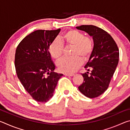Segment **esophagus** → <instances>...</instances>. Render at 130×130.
<instances>
[{
    "label": "esophagus",
    "mask_w": 130,
    "mask_h": 130,
    "mask_svg": "<svg viewBox=\"0 0 130 130\" xmlns=\"http://www.w3.org/2000/svg\"><path fill=\"white\" fill-rule=\"evenodd\" d=\"M64 75L66 76H73L74 74H69V73H65Z\"/></svg>",
    "instance_id": "obj_1"
}]
</instances>
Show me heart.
<instances>
[{"label": "heart", "instance_id": "1", "mask_svg": "<svg viewBox=\"0 0 130 130\" xmlns=\"http://www.w3.org/2000/svg\"><path fill=\"white\" fill-rule=\"evenodd\" d=\"M63 42L72 46L71 57H65L57 62V67L61 72L72 73L77 70L83 63V60H87L91 56L93 49V43L91 38L84 37L81 32L76 30H68L63 34ZM51 56L56 60L61 58L63 53V45L58 39L52 41L49 48Z\"/></svg>", "mask_w": 130, "mask_h": 130}]
</instances>
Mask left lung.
<instances>
[{
	"mask_svg": "<svg viewBox=\"0 0 130 130\" xmlns=\"http://www.w3.org/2000/svg\"><path fill=\"white\" fill-rule=\"evenodd\" d=\"M78 30L86 32L92 37L93 49L84 67L88 72L81 74L84 82L78 89L84 95L94 98L107 89L119 59L118 46L110 35L104 30L93 25L77 26Z\"/></svg>",
	"mask_w": 130,
	"mask_h": 130,
	"instance_id": "obj_1",
	"label": "left lung"
}]
</instances>
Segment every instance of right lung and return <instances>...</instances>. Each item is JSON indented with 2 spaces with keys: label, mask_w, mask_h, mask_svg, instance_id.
<instances>
[{
  "label": "right lung",
  "mask_w": 130,
  "mask_h": 130,
  "mask_svg": "<svg viewBox=\"0 0 130 130\" xmlns=\"http://www.w3.org/2000/svg\"><path fill=\"white\" fill-rule=\"evenodd\" d=\"M61 29L38 30L25 37L15 52V67L18 77L33 99L45 103L53 96L62 74L56 68L49 48Z\"/></svg>",
  "instance_id": "1"
}]
</instances>
